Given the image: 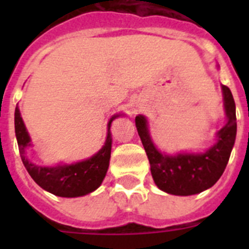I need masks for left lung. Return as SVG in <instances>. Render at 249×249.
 <instances>
[{"instance_id":"8db88e82","label":"left lung","mask_w":249,"mask_h":249,"mask_svg":"<svg viewBox=\"0 0 249 249\" xmlns=\"http://www.w3.org/2000/svg\"><path fill=\"white\" fill-rule=\"evenodd\" d=\"M224 108L227 113L226 126L217 133L218 142L206 153L162 155L152 143L143 116L136 117V127L151 164L153 181L160 190L176 196L197 195L218 181L230 160L236 141V103L227 86H222Z\"/></svg>"}]
</instances>
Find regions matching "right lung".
Here are the masks:
<instances>
[{"label":"right lung","mask_w":249,"mask_h":249,"mask_svg":"<svg viewBox=\"0 0 249 249\" xmlns=\"http://www.w3.org/2000/svg\"><path fill=\"white\" fill-rule=\"evenodd\" d=\"M117 116L112 117L108 123V133L105 146L89 160L78 163L58 167H41L31 162L26 156V147L30 146V136L23 124L19 109L15 111V132L18 143L19 156L27 172L41 188L59 197H80L97 190L102 183L111 158V122Z\"/></svg>","instance_id":"obj_1"}]
</instances>
